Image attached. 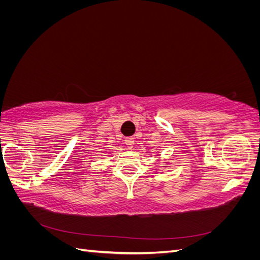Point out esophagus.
<instances>
[{
  "instance_id": "obj_1",
  "label": "esophagus",
  "mask_w": 260,
  "mask_h": 260,
  "mask_svg": "<svg viewBox=\"0 0 260 260\" xmlns=\"http://www.w3.org/2000/svg\"><path fill=\"white\" fill-rule=\"evenodd\" d=\"M124 143L127 144V146L128 147H132L133 146V144H135V138L133 137H128V138H125L124 139Z\"/></svg>"
}]
</instances>
